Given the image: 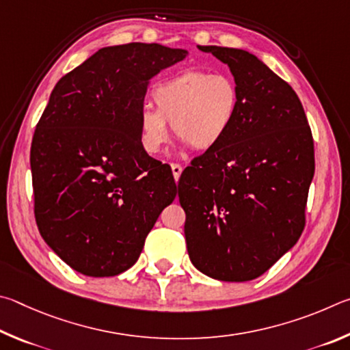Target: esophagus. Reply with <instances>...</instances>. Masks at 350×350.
I'll return each mask as SVG.
<instances>
[{
    "label": "esophagus",
    "instance_id": "obj_1",
    "mask_svg": "<svg viewBox=\"0 0 350 350\" xmlns=\"http://www.w3.org/2000/svg\"><path fill=\"white\" fill-rule=\"evenodd\" d=\"M170 167H172V174H174V178H175V181H178L180 175H181V172H183V167H181L180 164H176V163H172V164H170Z\"/></svg>",
    "mask_w": 350,
    "mask_h": 350
}]
</instances>
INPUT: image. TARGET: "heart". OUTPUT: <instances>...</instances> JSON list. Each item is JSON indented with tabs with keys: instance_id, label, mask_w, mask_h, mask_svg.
<instances>
[{
	"instance_id": "obj_1",
	"label": "heart",
	"mask_w": 350,
	"mask_h": 350,
	"mask_svg": "<svg viewBox=\"0 0 350 350\" xmlns=\"http://www.w3.org/2000/svg\"><path fill=\"white\" fill-rule=\"evenodd\" d=\"M155 110L141 107L139 141L158 155L174 133L195 150H209L228 137L240 112V88L228 73L185 70L161 79L150 90Z\"/></svg>"
}]
</instances>
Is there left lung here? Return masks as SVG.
<instances>
[{
  "label": "left lung",
  "mask_w": 350,
  "mask_h": 350,
  "mask_svg": "<svg viewBox=\"0 0 350 350\" xmlns=\"http://www.w3.org/2000/svg\"><path fill=\"white\" fill-rule=\"evenodd\" d=\"M229 66L240 112L221 143L178 181L192 265L219 281H250L295 246L314 178V138L284 79L241 49L198 46Z\"/></svg>",
  "instance_id": "1"
}]
</instances>
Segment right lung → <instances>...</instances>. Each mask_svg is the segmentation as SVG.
<instances>
[{
  "mask_svg": "<svg viewBox=\"0 0 350 350\" xmlns=\"http://www.w3.org/2000/svg\"><path fill=\"white\" fill-rule=\"evenodd\" d=\"M186 57L155 42L103 47L52 90L30 147L35 219L77 272L132 267L176 197L170 165L141 146L138 113L150 78Z\"/></svg>",
  "mask_w": 350,
  "mask_h": 350,
  "instance_id": "obj_1",
  "label": "right lung"
}]
</instances>
